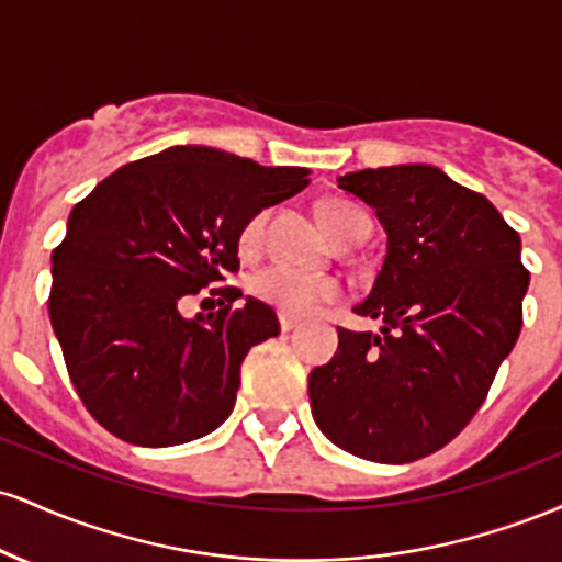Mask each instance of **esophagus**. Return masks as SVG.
Returning <instances> with one entry per match:
<instances>
[{"label": "esophagus", "instance_id": "34e87169", "mask_svg": "<svg viewBox=\"0 0 562 562\" xmlns=\"http://www.w3.org/2000/svg\"><path fill=\"white\" fill-rule=\"evenodd\" d=\"M280 327H282V333L295 330V327H299V319L288 317V314H280Z\"/></svg>", "mask_w": 562, "mask_h": 562}]
</instances>
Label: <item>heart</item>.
Here are the masks:
<instances>
[{
	"label": "heart",
	"mask_w": 562,
	"mask_h": 562,
	"mask_svg": "<svg viewBox=\"0 0 562 562\" xmlns=\"http://www.w3.org/2000/svg\"><path fill=\"white\" fill-rule=\"evenodd\" d=\"M317 216L322 229L327 232V237L338 245L364 240L372 229L367 211L359 209L351 200H322L317 205ZM261 229L263 214L248 218L240 232V250H254L261 240ZM248 288L261 303H267V306L277 308L280 314H288V317L295 319L314 314L322 303L340 299V285L330 280V277L299 272V269L285 267V263H269V267L259 269V272L250 277Z\"/></svg>",
	"instance_id": "b5f03b06"
}]
</instances>
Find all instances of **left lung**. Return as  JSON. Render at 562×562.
Here are the masks:
<instances>
[{"label": "left lung", "mask_w": 562, "mask_h": 562, "mask_svg": "<svg viewBox=\"0 0 562 562\" xmlns=\"http://www.w3.org/2000/svg\"><path fill=\"white\" fill-rule=\"evenodd\" d=\"M338 187L383 224V267L353 306L380 333L338 327L308 375L314 423L362 460L404 465L460 434L524 325L520 235L479 192L428 164L351 171Z\"/></svg>", "instance_id": "obj_1"}]
</instances>
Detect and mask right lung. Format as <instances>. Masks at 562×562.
Listing matches in <instances>:
<instances>
[{"mask_svg":"<svg viewBox=\"0 0 562 562\" xmlns=\"http://www.w3.org/2000/svg\"><path fill=\"white\" fill-rule=\"evenodd\" d=\"M301 166H261L205 145H173L74 205L53 250L49 319L83 406L137 447H173L229 417L240 364L280 333L272 306L216 288L222 308L184 303L240 269L248 218L308 184Z\"/></svg>","mask_w":562,"mask_h":562,"instance_id":"right-lung-1","label":"right lung"}]
</instances>
